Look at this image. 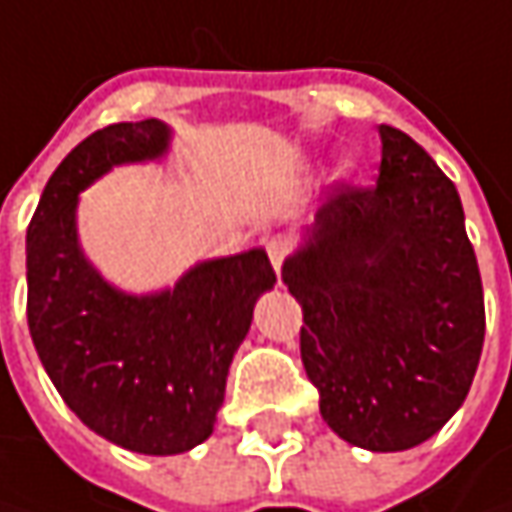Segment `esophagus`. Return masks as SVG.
<instances>
[{"label": "esophagus", "mask_w": 512, "mask_h": 512, "mask_svg": "<svg viewBox=\"0 0 512 512\" xmlns=\"http://www.w3.org/2000/svg\"><path fill=\"white\" fill-rule=\"evenodd\" d=\"M267 256H270V265H273V270L279 273V270H282V262H285V242H279V239L267 242Z\"/></svg>", "instance_id": "obj_1"}]
</instances>
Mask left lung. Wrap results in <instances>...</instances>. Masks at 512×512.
Listing matches in <instances>:
<instances>
[{"label": "left lung", "mask_w": 512, "mask_h": 512, "mask_svg": "<svg viewBox=\"0 0 512 512\" xmlns=\"http://www.w3.org/2000/svg\"><path fill=\"white\" fill-rule=\"evenodd\" d=\"M373 187H339L302 230L282 282L302 305V362L327 427L373 453L436 436L484 344V293L456 185L382 125Z\"/></svg>", "instance_id": "1"}]
</instances>
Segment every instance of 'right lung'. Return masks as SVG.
I'll return each mask as SVG.
<instances>
[{
  "label": "right lung",
  "instance_id": "right-lung-1",
  "mask_svg": "<svg viewBox=\"0 0 512 512\" xmlns=\"http://www.w3.org/2000/svg\"><path fill=\"white\" fill-rule=\"evenodd\" d=\"M159 119L90 133L53 170L28 227V327L53 387L102 439L176 456L213 433L253 305L276 285L262 247L207 259L156 293L110 285L79 245V193L116 165L159 162Z\"/></svg>",
  "mask_w": 512,
  "mask_h": 512
}]
</instances>
